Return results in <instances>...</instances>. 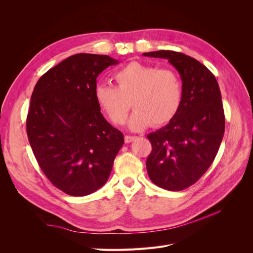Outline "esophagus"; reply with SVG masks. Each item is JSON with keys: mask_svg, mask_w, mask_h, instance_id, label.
Segmentation results:
<instances>
[{"mask_svg": "<svg viewBox=\"0 0 253 253\" xmlns=\"http://www.w3.org/2000/svg\"><path fill=\"white\" fill-rule=\"evenodd\" d=\"M134 139H135V136H129V135H126V136L125 137V141H126V143L132 142Z\"/></svg>", "mask_w": 253, "mask_h": 253, "instance_id": "34e87169", "label": "esophagus"}]
</instances>
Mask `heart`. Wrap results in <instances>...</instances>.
<instances>
[{
	"label": "heart",
	"instance_id": "1",
	"mask_svg": "<svg viewBox=\"0 0 253 253\" xmlns=\"http://www.w3.org/2000/svg\"><path fill=\"white\" fill-rule=\"evenodd\" d=\"M116 86L99 83L95 100L113 125H124L129 108L135 109L128 120L134 131L150 126H165L176 116L182 100L179 75L154 65L131 62L115 73Z\"/></svg>",
	"mask_w": 253,
	"mask_h": 253
}]
</instances>
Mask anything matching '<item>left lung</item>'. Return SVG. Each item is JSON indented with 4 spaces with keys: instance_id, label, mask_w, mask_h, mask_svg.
Returning a JSON list of instances; mask_svg holds the SVG:
<instances>
[{
    "instance_id": "1",
    "label": "left lung",
    "mask_w": 253,
    "mask_h": 253,
    "mask_svg": "<svg viewBox=\"0 0 253 253\" xmlns=\"http://www.w3.org/2000/svg\"><path fill=\"white\" fill-rule=\"evenodd\" d=\"M167 59L182 80V100L176 116L148 135L152 152L147 159L150 179L156 186L181 191L209 169L225 132V114L218 83L204 64L173 50L144 52Z\"/></svg>"
}]
</instances>
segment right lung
<instances>
[{
    "label": "right lung",
    "instance_id": "1",
    "mask_svg": "<svg viewBox=\"0 0 253 253\" xmlns=\"http://www.w3.org/2000/svg\"><path fill=\"white\" fill-rule=\"evenodd\" d=\"M117 63L106 55L77 53L50 68L34 88L26 119L30 147L45 176L68 195L101 188L125 142L94 96L99 74Z\"/></svg>",
    "mask_w": 253,
    "mask_h": 253
}]
</instances>
